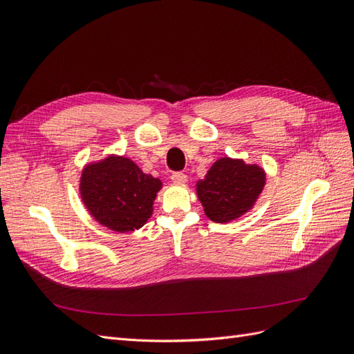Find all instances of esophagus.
Wrapping results in <instances>:
<instances>
[{
    "label": "esophagus",
    "instance_id": "obj_1",
    "mask_svg": "<svg viewBox=\"0 0 354 354\" xmlns=\"http://www.w3.org/2000/svg\"><path fill=\"white\" fill-rule=\"evenodd\" d=\"M171 180L174 181V183H178V185H183L186 183L187 180V176L185 173H181V171H176V173L171 174Z\"/></svg>",
    "mask_w": 354,
    "mask_h": 354
}]
</instances>
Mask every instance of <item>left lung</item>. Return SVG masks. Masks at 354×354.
<instances>
[{
  "instance_id": "left-lung-1",
  "label": "left lung",
  "mask_w": 354,
  "mask_h": 354,
  "mask_svg": "<svg viewBox=\"0 0 354 354\" xmlns=\"http://www.w3.org/2000/svg\"><path fill=\"white\" fill-rule=\"evenodd\" d=\"M264 183L263 168L246 165L241 159L221 158L205 178L198 181L196 190L207 217L216 223H227L254 205Z\"/></svg>"
}]
</instances>
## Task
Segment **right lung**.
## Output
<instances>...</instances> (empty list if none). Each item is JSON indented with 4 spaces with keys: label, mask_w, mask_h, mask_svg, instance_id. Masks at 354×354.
I'll return each mask as SVG.
<instances>
[{
    "label": "right lung",
    "mask_w": 354,
    "mask_h": 354,
    "mask_svg": "<svg viewBox=\"0 0 354 354\" xmlns=\"http://www.w3.org/2000/svg\"><path fill=\"white\" fill-rule=\"evenodd\" d=\"M81 198L91 216L115 232H134L152 216L160 180L145 174L133 160L109 156L85 167Z\"/></svg>",
    "instance_id": "obj_1"
}]
</instances>
